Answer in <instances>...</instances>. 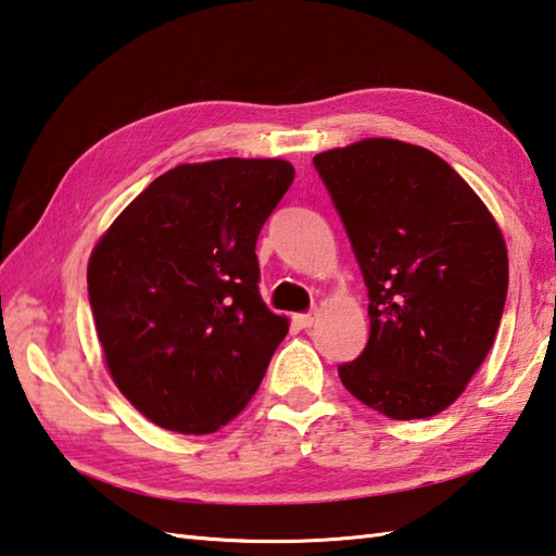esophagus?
I'll return each mask as SVG.
<instances>
[{"label":"esophagus","instance_id":"1","mask_svg":"<svg viewBox=\"0 0 556 556\" xmlns=\"http://www.w3.org/2000/svg\"><path fill=\"white\" fill-rule=\"evenodd\" d=\"M315 320H317V311H313V313H299V315H293V323H296L301 329H308V327H313V325H315Z\"/></svg>","mask_w":556,"mask_h":556}]
</instances>
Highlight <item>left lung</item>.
<instances>
[{
  "mask_svg": "<svg viewBox=\"0 0 556 556\" xmlns=\"http://www.w3.org/2000/svg\"><path fill=\"white\" fill-rule=\"evenodd\" d=\"M368 287L370 339L339 377L392 420L452 406L485 361L509 257L485 203L434 152L365 138L313 157Z\"/></svg>",
  "mask_w": 556,
  "mask_h": 556,
  "instance_id": "8db88e82",
  "label": "left lung"
}]
</instances>
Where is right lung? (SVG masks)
<instances>
[{
	"label": "right lung",
	"instance_id": "1",
	"mask_svg": "<svg viewBox=\"0 0 556 556\" xmlns=\"http://www.w3.org/2000/svg\"><path fill=\"white\" fill-rule=\"evenodd\" d=\"M287 160H212L157 176L92 248L88 296L119 392L164 430L207 434L263 382L289 320L257 291V233Z\"/></svg>",
	"mask_w": 556,
	"mask_h": 556
}]
</instances>
